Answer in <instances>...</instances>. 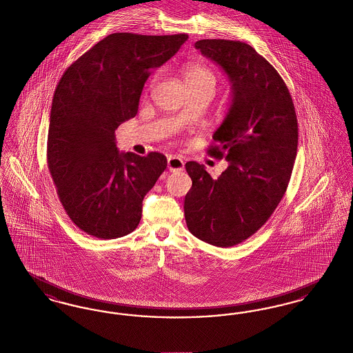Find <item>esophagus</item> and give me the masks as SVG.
Here are the masks:
<instances>
[{
	"mask_svg": "<svg viewBox=\"0 0 353 353\" xmlns=\"http://www.w3.org/2000/svg\"><path fill=\"white\" fill-rule=\"evenodd\" d=\"M168 169L169 172H181L184 169L183 159L177 156H169Z\"/></svg>",
	"mask_w": 353,
	"mask_h": 353,
	"instance_id": "esophagus-1",
	"label": "esophagus"
}]
</instances>
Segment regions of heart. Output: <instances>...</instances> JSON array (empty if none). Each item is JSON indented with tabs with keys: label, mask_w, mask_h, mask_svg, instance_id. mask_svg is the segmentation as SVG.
<instances>
[{
	"label": "heart",
	"mask_w": 353,
	"mask_h": 353,
	"mask_svg": "<svg viewBox=\"0 0 353 353\" xmlns=\"http://www.w3.org/2000/svg\"><path fill=\"white\" fill-rule=\"evenodd\" d=\"M153 82H154V79L152 81V83ZM184 82L186 87L202 85V87H209L214 91L216 84H217V77L213 72V70H210L206 66H202V65L192 63L185 68Z\"/></svg>",
	"instance_id": "1"
}]
</instances>
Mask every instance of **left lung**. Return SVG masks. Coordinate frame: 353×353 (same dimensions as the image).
<instances>
[{
    "label": "left lung",
    "instance_id": "obj_1",
    "mask_svg": "<svg viewBox=\"0 0 353 353\" xmlns=\"http://www.w3.org/2000/svg\"><path fill=\"white\" fill-rule=\"evenodd\" d=\"M194 46L229 75L233 101L208 148L229 167L213 179L199 163L185 164L192 179L185 221L199 239L230 248L256 233L283 199L298 150V119L285 81L250 45L201 39Z\"/></svg>",
    "mask_w": 353,
    "mask_h": 353
}]
</instances>
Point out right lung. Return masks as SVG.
Returning a JSON list of instances; mask_svg holds the SVG:
<instances>
[{"mask_svg":"<svg viewBox=\"0 0 353 353\" xmlns=\"http://www.w3.org/2000/svg\"><path fill=\"white\" fill-rule=\"evenodd\" d=\"M188 34H110L72 62L57 84L48 167L70 219L85 234L132 233L144 196L167 168L159 152L119 153L115 131L136 117L150 68H160Z\"/></svg>","mask_w":353,"mask_h":353,"instance_id":"1","label":"right lung"}]
</instances>
